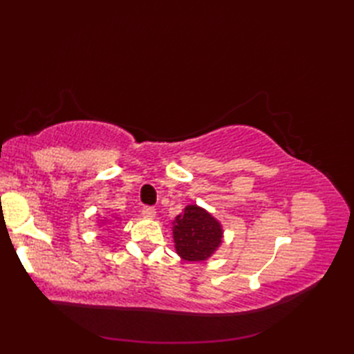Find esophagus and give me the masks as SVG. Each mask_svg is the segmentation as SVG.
I'll list each match as a JSON object with an SVG mask.
<instances>
[{"instance_id":"34e87169","label":"esophagus","mask_w":354,"mask_h":354,"mask_svg":"<svg viewBox=\"0 0 354 354\" xmlns=\"http://www.w3.org/2000/svg\"><path fill=\"white\" fill-rule=\"evenodd\" d=\"M141 213H142V216L147 217V219H153L156 214V209L153 207H142Z\"/></svg>"}]
</instances>
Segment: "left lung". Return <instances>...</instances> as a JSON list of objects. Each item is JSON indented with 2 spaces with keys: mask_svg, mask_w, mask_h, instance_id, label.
<instances>
[{
  "mask_svg": "<svg viewBox=\"0 0 354 354\" xmlns=\"http://www.w3.org/2000/svg\"><path fill=\"white\" fill-rule=\"evenodd\" d=\"M222 237L221 222L198 205H187L184 213L173 221L175 250L187 261H204L212 257L221 246Z\"/></svg>",
  "mask_w": 354,
  "mask_h": 354,
  "instance_id": "left-lung-1",
  "label": "left lung"
}]
</instances>
